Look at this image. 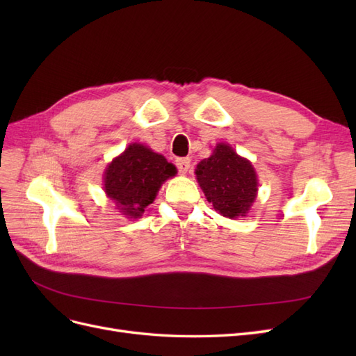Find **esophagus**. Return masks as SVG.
I'll list each match as a JSON object with an SVG mask.
<instances>
[{
	"label": "esophagus",
	"mask_w": 356,
	"mask_h": 356,
	"mask_svg": "<svg viewBox=\"0 0 356 356\" xmlns=\"http://www.w3.org/2000/svg\"><path fill=\"white\" fill-rule=\"evenodd\" d=\"M177 168L179 170V174H187V170L190 169V159H178Z\"/></svg>",
	"instance_id": "esophagus-1"
}]
</instances>
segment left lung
Here are the masks:
<instances>
[{
	"label": "left lung",
	"instance_id": "1",
	"mask_svg": "<svg viewBox=\"0 0 356 356\" xmlns=\"http://www.w3.org/2000/svg\"><path fill=\"white\" fill-rule=\"evenodd\" d=\"M196 178L208 202L222 217H245L257 197L258 181L250 160L220 143L196 168Z\"/></svg>",
	"mask_w": 356,
	"mask_h": 356
}]
</instances>
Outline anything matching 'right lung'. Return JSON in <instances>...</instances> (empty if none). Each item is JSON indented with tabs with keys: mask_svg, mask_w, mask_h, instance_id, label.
Returning <instances> with one entry per match:
<instances>
[{
	"mask_svg": "<svg viewBox=\"0 0 356 356\" xmlns=\"http://www.w3.org/2000/svg\"><path fill=\"white\" fill-rule=\"evenodd\" d=\"M175 174L177 168L163 156L135 143L105 169L104 190L123 215L139 218L154 202L161 184Z\"/></svg>",
	"mask_w": 356,
	"mask_h": 356,
	"instance_id": "right-lung-1",
	"label": "right lung"
}]
</instances>
